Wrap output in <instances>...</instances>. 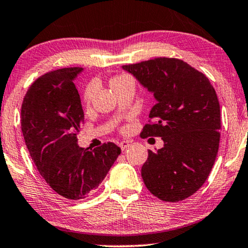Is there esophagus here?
Returning <instances> with one entry per match:
<instances>
[{
  "label": "esophagus",
  "instance_id": "obj_1",
  "mask_svg": "<svg viewBox=\"0 0 248 248\" xmlns=\"http://www.w3.org/2000/svg\"><path fill=\"white\" fill-rule=\"evenodd\" d=\"M128 145H130V143H128L127 141H122L121 143H120V147H121V149L122 150H125V149H127L128 148Z\"/></svg>",
  "mask_w": 248,
  "mask_h": 248
}]
</instances>
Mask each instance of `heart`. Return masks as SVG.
<instances>
[{"label":"heart","instance_id":"obj_1","mask_svg":"<svg viewBox=\"0 0 248 248\" xmlns=\"http://www.w3.org/2000/svg\"><path fill=\"white\" fill-rule=\"evenodd\" d=\"M127 79H130V77L125 76V74H120V76H116V77L111 78L110 82H109V83H110V87L113 88L114 86H116V84L123 82V81L127 80ZM93 88H94L93 83H89V84H88V86H87L86 90H84V96H83V98H84V101H86V103H89L90 99H91V97H93Z\"/></svg>","mask_w":248,"mask_h":248}]
</instances>
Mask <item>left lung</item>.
<instances>
[{"instance_id":"1","label":"left lung","mask_w":248,"mask_h":248,"mask_svg":"<svg viewBox=\"0 0 248 248\" xmlns=\"http://www.w3.org/2000/svg\"><path fill=\"white\" fill-rule=\"evenodd\" d=\"M157 103L141 138L160 137L164 148L149 150L141 175L147 188L166 202L194 194L208 178L219 149L221 122L215 88L204 74L169 57L123 65ZM154 120V122H151Z\"/></svg>"}]
</instances>
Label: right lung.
Listing matches in <instances>:
<instances>
[{
  "label": "right lung",
  "mask_w": 248,
  "mask_h": 248,
  "mask_svg": "<svg viewBox=\"0 0 248 248\" xmlns=\"http://www.w3.org/2000/svg\"><path fill=\"white\" fill-rule=\"evenodd\" d=\"M82 67H64L39 77L27 91L21 130L37 169L63 198L84 199L96 189L121 148L107 142L93 150L78 145L84 114L73 80Z\"/></svg>",
  "instance_id": "1"
}]
</instances>
